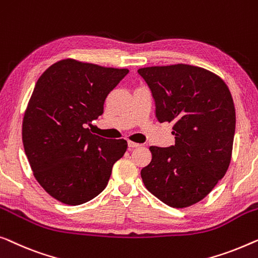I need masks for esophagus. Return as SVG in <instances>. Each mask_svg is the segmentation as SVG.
<instances>
[{
    "instance_id": "esophagus-1",
    "label": "esophagus",
    "mask_w": 258,
    "mask_h": 258,
    "mask_svg": "<svg viewBox=\"0 0 258 258\" xmlns=\"http://www.w3.org/2000/svg\"><path fill=\"white\" fill-rule=\"evenodd\" d=\"M128 147H129L130 149H133V148H138V147H141V144H140V143H135V142L129 141V142H128Z\"/></svg>"
}]
</instances>
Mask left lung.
Returning a JSON list of instances; mask_svg holds the SVG:
<instances>
[{"label":"left lung","mask_w":258,"mask_h":258,"mask_svg":"<svg viewBox=\"0 0 258 258\" xmlns=\"http://www.w3.org/2000/svg\"><path fill=\"white\" fill-rule=\"evenodd\" d=\"M137 72L154 96L157 120L173 122L175 138L170 148H149L152 159L142 169V180L170 207L192 206L229 167L236 116L228 86L211 71L186 64Z\"/></svg>","instance_id":"1"}]
</instances>
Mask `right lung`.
<instances>
[{
	"mask_svg": "<svg viewBox=\"0 0 258 258\" xmlns=\"http://www.w3.org/2000/svg\"><path fill=\"white\" fill-rule=\"evenodd\" d=\"M128 73L64 59L37 81L22 140L36 180L60 203L77 206L95 198L124 155L125 140H107L86 126L102 115L104 100Z\"/></svg>",
	"mask_w": 258,
	"mask_h": 258,
	"instance_id": "add662e5",
	"label": "right lung"
}]
</instances>
